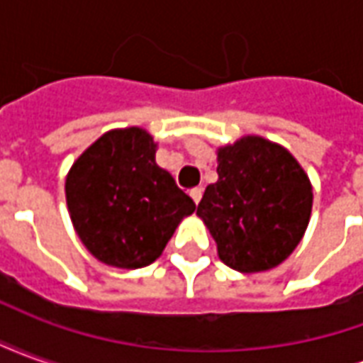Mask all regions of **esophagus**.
I'll use <instances>...</instances> for the list:
<instances>
[{
	"label": "esophagus",
	"mask_w": 363,
	"mask_h": 363,
	"mask_svg": "<svg viewBox=\"0 0 363 363\" xmlns=\"http://www.w3.org/2000/svg\"><path fill=\"white\" fill-rule=\"evenodd\" d=\"M190 198L194 200V204H198L202 200V189H192L190 190Z\"/></svg>",
	"instance_id": "esophagus-1"
}]
</instances>
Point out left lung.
<instances>
[{"instance_id":"left-lung-1","label":"left lung","mask_w":363,"mask_h":363,"mask_svg":"<svg viewBox=\"0 0 363 363\" xmlns=\"http://www.w3.org/2000/svg\"><path fill=\"white\" fill-rule=\"evenodd\" d=\"M311 206V182L291 153L247 135L218 151V182L206 186L196 213L220 259L252 274L288 259L307 229Z\"/></svg>"}]
</instances>
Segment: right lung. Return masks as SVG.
I'll return each instance as SVG.
<instances>
[{"label": "right lung", "mask_w": 363, "mask_h": 363, "mask_svg": "<svg viewBox=\"0 0 363 363\" xmlns=\"http://www.w3.org/2000/svg\"><path fill=\"white\" fill-rule=\"evenodd\" d=\"M72 221L93 257L116 268H142L163 252L184 216L196 210L155 163L142 128L101 135L66 179Z\"/></svg>", "instance_id": "obj_1"}]
</instances>
